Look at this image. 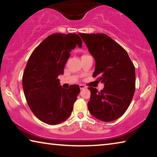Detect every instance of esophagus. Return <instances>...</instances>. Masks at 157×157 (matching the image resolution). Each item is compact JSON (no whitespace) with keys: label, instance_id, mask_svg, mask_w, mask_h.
I'll use <instances>...</instances> for the list:
<instances>
[{"label":"esophagus","instance_id":"obj_1","mask_svg":"<svg viewBox=\"0 0 157 157\" xmlns=\"http://www.w3.org/2000/svg\"><path fill=\"white\" fill-rule=\"evenodd\" d=\"M79 88H80V89H84L85 88H86V86H85L84 84H79Z\"/></svg>","mask_w":157,"mask_h":157}]
</instances>
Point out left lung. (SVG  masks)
I'll return each instance as SVG.
<instances>
[{
    "instance_id": "1",
    "label": "left lung",
    "mask_w": 157,
    "mask_h": 157,
    "mask_svg": "<svg viewBox=\"0 0 157 157\" xmlns=\"http://www.w3.org/2000/svg\"><path fill=\"white\" fill-rule=\"evenodd\" d=\"M95 60L93 77L105 84L100 91L89 87L88 109L105 122L115 121L125 112L135 91V67L121 45L105 34L79 33Z\"/></svg>"
}]
</instances>
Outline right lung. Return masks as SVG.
Listing matches in <instances>:
<instances>
[{
    "mask_svg": "<svg viewBox=\"0 0 157 157\" xmlns=\"http://www.w3.org/2000/svg\"><path fill=\"white\" fill-rule=\"evenodd\" d=\"M78 34H52L32 53L23 75V89L29 107L37 118L49 124L67 119L79 91L78 84L63 89L58 76L77 45L82 47Z\"/></svg>",
    "mask_w": 157,
    "mask_h": 157,
    "instance_id": "right-lung-1",
    "label": "right lung"
}]
</instances>
